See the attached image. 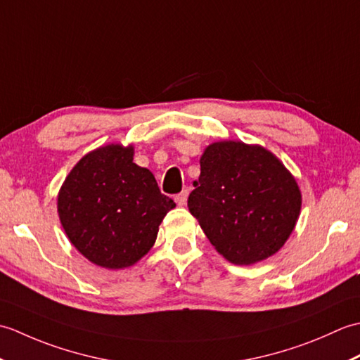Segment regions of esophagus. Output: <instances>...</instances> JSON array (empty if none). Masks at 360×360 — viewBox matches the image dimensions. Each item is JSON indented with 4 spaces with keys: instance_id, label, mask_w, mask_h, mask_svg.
<instances>
[{
    "instance_id": "34e87169",
    "label": "esophagus",
    "mask_w": 360,
    "mask_h": 360,
    "mask_svg": "<svg viewBox=\"0 0 360 360\" xmlns=\"http://www.w3.org/2000/svg\"><path fill=\"white\" fill-rule=\"evenodd\" d=\"M187 198H188V190H182L181 193H178L174 196V201H176V204L178 205H186L187 204Z\"/></svg>"
}]
</instances>
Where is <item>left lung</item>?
<instances>
[{"instance_id": "left-lung-1", "label": "left lung", "mask_w": 360, "mask_h": 360, "mask_svg": "<svg viewBox=\"0 0 360 360\" xmlns=\"http://www.w3.org/2000/svg\"><path fill=\"white\" fill-rule=\"evenodd\" d=\"M188 210L209 241L233 264L278 252L300 215L302 193L278 158L259 145L223 141L201 156Z\"/></svg>"}]
</instances>
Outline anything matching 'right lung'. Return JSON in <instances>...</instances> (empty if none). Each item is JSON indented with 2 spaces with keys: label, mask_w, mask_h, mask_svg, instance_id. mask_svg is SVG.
<instances>
[{
  "label": "right lung",
  "mask_w": 360,
  "mask_h": 360,
  "mask_svg": "<svg viewBox=\"0 0 360 360\" xmlns=\"http://www.w3.org/2000/svg\"><path fill=\"white\" fill-rule=\"evenodd\" d=\"M133 145L110 143L83 156L60 188L57 209L68 238L91 263L124 269L147 254L176 204L155 176L133 162Z\"/></svg>",
  "instance_id": "1"
}]
</instances>
